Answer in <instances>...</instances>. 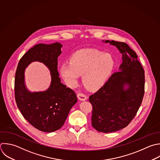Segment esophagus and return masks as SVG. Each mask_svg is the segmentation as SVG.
Here are the masks:
<instances>
[{"label":"esophagus","instance_id":"1","mask_svg":"<svg viewBox=\"0 0 160 160\" xmlns=\"http://www.w3.org/2000/svg\"><path fill=\"white\" fill-rule=\"evenodd\" d=\"M77 96H78V98L80 101H85V100L87 99V96L83 93H80V92L78 93Z\"/></svg>","mask_w":160,"mask_h":160}]
</instances>
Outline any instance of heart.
Here are the masks:
<instances>
[{"label": "heart", "mask_w": 160, "mask_h": 160, "mask_svg": "<svg viewBox=\"0 0 160 160\" xmlns=\"http://www.w3.org/2000/svg\"><path fill=\"white\" fill-rule=\"evenodd\" d=\"M114 61L108 53L95 49H83L74 53L69 62H63L59 68L61 76L69 86H74L79 75L82 81L91 89L101 87L113 69Z\"/></svg>", "instance_id": "1"}]
</instances>
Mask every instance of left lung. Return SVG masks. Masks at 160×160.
Wrapping results in <instances>:
<instances>
[{"label": "left lung", "mask_w": 160, "mask_h": 160, "mask_svg": "<svg viewBox=\"0 0 160 160\" xmlns=\"http://www.w3.org/2000/svg\"><path fill=\"white\" fill-rule=\"evenodd\" d=\"M105 42L119 50L122 62L119 71L91 95L89 101L92 106V127L99 132H112L126 127L136 116L144 96L145 79L136 53L126 43L109 40Z\"/></svg>", "instance_id": "left-lung-1"}]
</instances>
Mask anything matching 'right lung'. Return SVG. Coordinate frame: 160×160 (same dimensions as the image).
Returning a JSON list of instances; mask_svg holds the SVG:
<instances>
[{"instance_id":"add662e5","label":"right lung","mask_w":160,"mask_h":160,"mask_svg":"<svg viewBox=\"0 0 160 160\" xmlns=\"http://www.w3.org/2000/svg\"><path fill=\"white\" fill-rule=\"evenodd\" d=\"M62 45L39 44L30 49L20 59L15 76V99L24 118L35 128L46 132L59 129L71 108L77 102L74 91L61 82L58 71V58ZM44 63L51 71L52 84L45 92H29L24 82L25 69L32 62Z\"/></svg>"}]
</instances>
